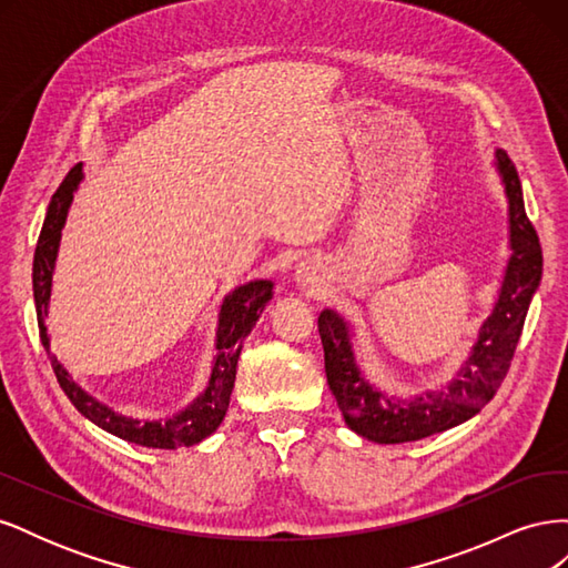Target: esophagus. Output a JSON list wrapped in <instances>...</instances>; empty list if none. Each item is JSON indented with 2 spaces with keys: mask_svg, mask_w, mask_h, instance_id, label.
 Here are the masks:
<instances>
[{
  "mask_svg": "<svg viewBox=\"0 0 568 568\" xmlns=\"http://www.w3.org/2000/svg\"><path fill=\"white\" fill-rule=\"evenodd\" d=\"M294 280H296V284H298L301 288L315 291V288L320 286V282H322V270H320V265H317L315 261H305V263H301V265L296 267Z\"/></svg>",
  "mask_w": 568,
  "mask_h": 568,
  "instance_id": "obj_1",
  "label": "esophagus"
}]
</instances>
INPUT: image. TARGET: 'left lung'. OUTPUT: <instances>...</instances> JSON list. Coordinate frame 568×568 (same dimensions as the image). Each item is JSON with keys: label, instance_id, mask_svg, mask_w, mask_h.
<instances>
[{"label": "left lung", "instance_id": "obj_1", "mask_svg": "<svg viewBox=\"0 0 568 568\" xmlns=\"http://www.w3.org/2000/svg\"><path fill=\"white\" fill-rule=\"evenodd\" d=\"M493 159L507 199L509 257L490 313L480 322L469 355L462 359L448 384L415 395L382 390L357 363L353 324L332 307H324L317 317L326 384L351 432L372 443L419 440L464 424L490 403L509 369L528 305L542 280V251L526 217L517 168L503 149H495Z\"/></svg>", "mask_w": 568, "mask_h": 568}]
</instances>
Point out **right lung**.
Segmentation results:
<instances>
[{
	"label": "right lung",
	"instance_id": "right-lung-1",
	"mask_svg": "<svg viewBox=\"0 0 568 568\" xmlns=\"http://www.w3.org/2000/svg\"><path fill=\"white\" fill-rule=\"evenodd\" d=\"M84 178L82 163L71 168L65 175L57 194L51 196L49 209L44 215V225L38 239L36 261H32V294H36V311L40 324V338L47 348V355L54 367L57 379L68 395V400L75 405V409L84 419H90L104 432L123 438L134 445H144V448H161V450H178V448H192V445L209 438L217 432L230 407V395L236 379V363L242 355L244 341L251 334L255 322L261 320L265 305L272 301V282L270 280H253L232 288L230 294L222 298L217 311V326H215V357L211 363V376L205 388L196 398L175 412L168 419H134L123 415V412L113 409L111 405L101 403L92 393L84 390L68 369L59 363L57 355L51 353V343L47 334V315H49V298H51V280H54V267L61 246V232L65 227L68 209H71L73 196Z\"/></svg>",
	"mask_w": 568,
	"mask_h": 568
}]
</instances>
